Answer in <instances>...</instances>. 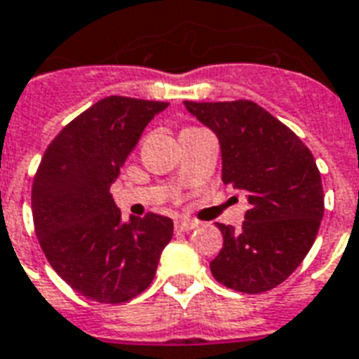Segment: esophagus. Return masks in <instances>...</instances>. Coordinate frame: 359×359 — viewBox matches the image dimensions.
Wrapping results in <instances>:
<instances>
[{"label": "esophagus", "instance_id": "34e87169", "mask_svg": "<svg viewBox=\"0 0 359 359\" xmlns=\"http://www.w3.org/2000/svg\"><path fill=\"white\" fill-rule=\"evenodd\" d=\"M175 228L179 229V231H190V229L198 228V222L196 220H188V218H180V220H177Z\"/></svg>", "mask_w": 359, "mask_h": 359}]
</instances>
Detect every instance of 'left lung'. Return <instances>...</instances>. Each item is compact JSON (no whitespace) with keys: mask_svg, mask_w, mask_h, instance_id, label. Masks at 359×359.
Returning <instances> with one entry per match:
<instances>
[{"mask_svg":"<svg viewBox=\"0 0 359 359\" xmlns=\"http://www.w3.org/2000/svg\"><path fill=\"white\" fill-rule=\"evenodd\" d=\"M220 143L222 182L246 194L241 229L218 224L224 246L210 273L245 294L275 288L311 250L324 216L322 179L311 150L254 101H184Z\"/></svg>","mask_w":359,"mask_h":359,"instance_id":"8db88e82","label":"left lung"}]
</instances>
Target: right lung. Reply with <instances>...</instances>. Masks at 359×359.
Returning <instances> with one entry per match:
<instances>
[{"label": "right lung", "mask_w": 359, "mask_h": 359, "mask_svg": "<svg viewBox=\"0 0 359 359\" xmlns=\"http://www.w3.org/2000/svg\"><path fill=\"white\" fill-rule=\"evenodd\" d=\"M161 101L111 95L79 114L48 144L32 186L35 233L52 269L100 303H124L147 290L173 220L150 212L122 218L111 196Z\"/></svg>", "instance_id": "obj_1"}]
</instances>
